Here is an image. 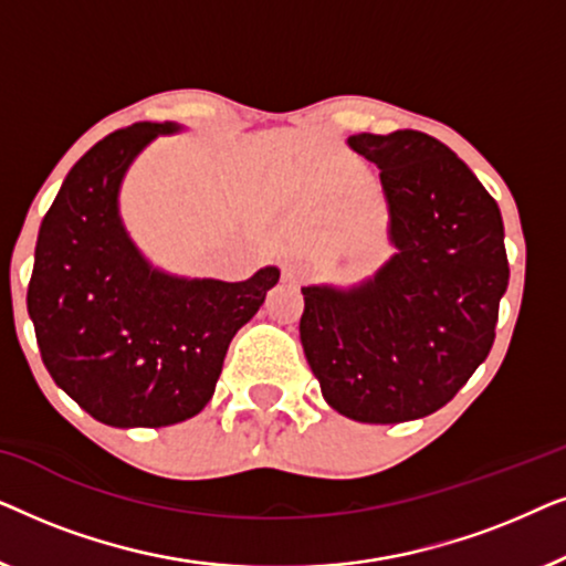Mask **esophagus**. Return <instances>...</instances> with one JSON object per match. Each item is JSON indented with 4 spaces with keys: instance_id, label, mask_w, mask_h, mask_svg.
I'll return each instance as SVG.
<instances>
[{
    "instance_id": "esophagus-1",
    "label": "esophagus",
    "mask_w": 566,
    "mask_h": 566,
    "mask_svg": "<svg viewBox=\"0 0 566 566\" xmlns=\"http://www.w3.org/2000/svg\"><path fill=\"white\" fill-rule=\"evenodd\" d=\"M306 273H308V268H306L301 260H289V262H285V265H283V281L291 283V285L304 283Z\"/></svg>"
}]
</instances>
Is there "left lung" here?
<instances>
[{"mask_svg":"<svg viewBox=\"0 0 566 566\" xmlns=\"http://www.w3.org/2000/svg\"><path fill=\"white\" fill-rule=\"evenodd\" d=\"M381 169L394 254L374 277L304 285L301 345L322 397L355 422L420 420L482 366L507 291L505 227L476 175L420 130L355 134Z\"/></svg>","mask_w":566,"mask_h":566,"instance_id":"obj_1","label":"left lung"}]
</instances>
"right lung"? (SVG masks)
I'll return each mask as SVG.
<instances>
[{"label":"right lung","instance_id":"right-lung-1","mask_svg":"<svg viewBox=\"0 0 566 566\" xmlns=\"http://www.w3.org/2000/svg\"><path fill=\"white\" fill-rule=\"evenodd\" d=\"M177 123H136L69 169L43 216L28 285L41 358L59 389L111 428H167L213 397L231 337L281 277H182L151 265L120 219L134 159Z\"/></svg>","mask_w":566,"mask_h":566}]
</instances>
